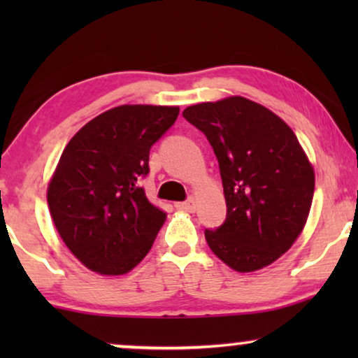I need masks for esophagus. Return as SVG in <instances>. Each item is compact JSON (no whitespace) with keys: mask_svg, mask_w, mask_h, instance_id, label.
Wrapping results in <instances>:
<instances>
[{"mask_svg":"<svg viewBox=\"0 0 358 358\" xmlns=\"http://www.w3.org/2000/svg\"><path fill=\"white\" fill-rule=\"evenodd\" d=\"M176 207H178L179 210H184V212H195V200L194 199H189L185 200V202H179L176 203Z\"/></svg>","mask_w":358,"mask_h":358,"instance_id":"esophagus-1","label":"esophagus"}]
</instances>
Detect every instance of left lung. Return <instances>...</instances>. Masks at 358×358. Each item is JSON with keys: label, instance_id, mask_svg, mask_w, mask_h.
<instances>
[{"label": "left lung", "instance_id": "8db88e82", "mask_svg": "<svg viewBox=\"0 0 358 358\" xmlns=\"http://www.w3.org/2000/svg\"><path fill=\"white\" fill-rule=\"evenodd\" d=\"M218 159L227 218L205 229L208 246L238 272L277 261L310 213L315 173L290 127L266 107L234 96L187 107Z\"/></svg>", "mask_w": 358, "mask_h": 358}]
</instances>
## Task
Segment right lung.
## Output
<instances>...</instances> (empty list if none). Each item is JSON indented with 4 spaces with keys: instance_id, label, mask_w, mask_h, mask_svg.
<instances>
[{
    "instance_id": "right-lung-1",
    "label": "right lung",
    "mask_w": 358,
    "mask_h": 358,
    "mask_svg": "<svg viewBox=\"0 0 358 358\" xmlns=\"http://www.w3.org/2000/svg\"><path fill=\"white\" fill-rule=\"evenodd\" d=\"M178 115L179 107H114L63 150L48 208L63 243L91 271L122 275L153 246L166 212L150 202L141 179L150 173L151 146Z\"/></svg>"
}]
</instances>
